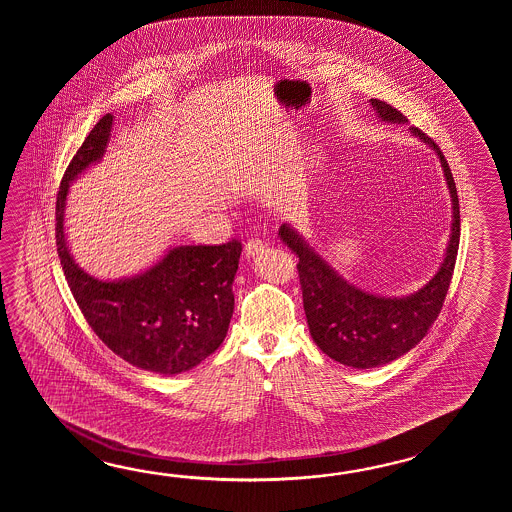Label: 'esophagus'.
Returning a JSON list of instances; mask_svg holds the SVG:
<instances>
[{"label":"esophagus","instance_id":"esophagus-1","mask_svg":"<svg viewBox=\"0 0 512 512\" xmlns=\"http://www.w3.org/2000/svg\"><path fill=\"white\" fill-rule=\"evenodd\" d=\"M265 241H261L260 238H252V240L247 241L245 243V256L247 258H254V256H258L261 252L265 251Z\"/></svg>","mask_w":512,"mask_h":512}]
</instances>
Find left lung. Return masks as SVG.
<instances>
[{
	"label": "left lung",
	"mask_w": 512,
	"mask_h": 512,
	"mask_svg": "<svg viewBox=\"0 0 512 512\" xmlns=\"http://www.w3.org/2000/svg\"><path fill=\"white\" fill-rule=\"evenodd\" d=\"M371 106L388 122H408L399 109L388 102L371 98ZM412 133L434 148L443 170L454 205L452 234L441 269L421 291L406 298H382L349 285L305 243L287 223L278 234L298 256V278L304 296V311L311 337L327 357L351 368L368 370L399 359L419 344L434 324L445 304L446 293L456 267L459 249V199L456 183L432 137L412 128Z\"/></svg>",
	"instance_id": "8db88e82"
}]
</instances>
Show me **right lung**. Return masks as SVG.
Segmentation results:
<instances>
[{
	"label": "right lung",
	"mask_w": 512,
	"mask_h": 512,
	"mask_svg": "<svg viewBox=\"0 0 512 512\" xmlns=\"http://www.w3.org/2000/svg\"><path fill=\"white\" fill-rule=\"evenodd\" d=\"M111 122V113L98 120L62 177L56 194V251L69 289L97 337L141 370L175 375L203 362L227 337L241 241L175 247L131 280L102 282L82 271L64 236L67 188L104 153Z\"/></svg>",
	"instance_id": "obj_1"
}]
</instances>
